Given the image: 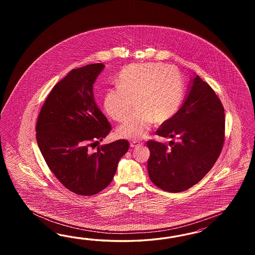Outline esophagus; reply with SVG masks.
<instances>
[{"label": "esophagus", "mask_w": 255, "mask_h": 255, "mask_svg": "<svg viewBox=\"0 0 255 255\" xmlns=\"http://www.w3.org/2000/svg\"><path fill=\"white\" fill-rule=\"evenodd\" d=\"M143 145V143H140V142H131V144H130V146L131 147H138V146H142Z\"/></svg>", "instance_id": "1"}]
</instances>
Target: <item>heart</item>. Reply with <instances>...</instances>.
I'll use <instances>...</instances> for the list:
<instances>
[{"mask_svg": "<svg viewBox=\"0 0 255 255\" xmlns=\"http://www.w3.org/2000/svg\"><path fill=\"white\" fill-rule=\"evenodd\" d=\"M117 85L105 95L108 116L122 123L133 105L136 108L117 131L122 138H144L154 121L162 124L176 114L183 97L179 72L161 63L129 65L119 75Z\"/></svg>", "mask_w": 255, "mask_h": 255, "instance_id": "b5f03b06", "label": "heart"}]
</instances>
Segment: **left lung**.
<instances>
[{
	"label": "left lung",
	"mask_w": 255,
	"mask_h": 255,
	"mask_svg": "<svg viewBox=\"0 0 255 255\" xmlns=\"http://www.w3.org/2000/svg\"><path fill=\"white\" fill-rule=\"evenodd\" d=\"M224 109L212 88L195 75L178 112L156 133L177 138L169 147L147 141L150 180L163 191L179 193L198 183L212 168L224 141Z\"/></svg>",
	"instance_id": "8db88e82"
}]
</instances>
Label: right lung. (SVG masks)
I'll return each mask as SVG.
<instances>
[{"label": "right lung", "mask_w": 255, "mask_h": 255, "mask_svg": "<svg viewBox=\"0 0 255 255\" xmlns=\"http://www.w3.org/2000/svg\"><path fill=\"white\" fill-rule=\"evenodd\" d=\"M104 68L103 63H93L72 70L48 94L36 124L37 144L47 166L79 195L108 187L129 149V142L122 139L90 150L111 130L93 96V84Z\"/></svg>", "instance_id": "obj_1"}]
</instances>
